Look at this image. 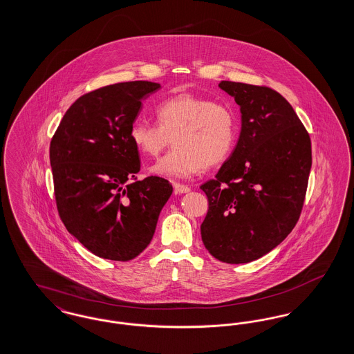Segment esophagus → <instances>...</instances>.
Masks as SVG:
<instances>
[{"label": "esophagus", "mask_w": 354, "mask_h": 354, "mask_svg": "<svg viewBox=\"0 0 354 354\" xmlns=\"http://www.w3.org/2000/svg\"><path fill=\"white\" fill-rule=\"evenodd\" d=\"M174 189L176 194H187L191 191L188 185H180V183H174Z\"/></svg>", "instance_id": "1"}]
</instances>
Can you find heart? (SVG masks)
Segmentation results:
<instances>
[{"instance_id":"obj_1","label":"heart","mask_w":354,"mask_h":354,"mask_svg":"<svg viewBox=\"0 0 354 354\" xmlns=\"http://www.w3.org/2000/svg\"><path fill=\"white\" fill-rule=\"evenodd\" d=\"M156 118L159 124L138 119L130 129L131 142L147 156H158L174 138L175 149L152 166L153 175L189 178L225 160L235 146V115L212 100L179 94L156 107Z\"/></svg>"}]
</instances>
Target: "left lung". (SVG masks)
I'll return each instance as SVG.
<instances>
[{"mask_svg":"<svg viewBox=\"0 0 354 354\" xmlns=\"http://www.w3.org/2000/svg\"><path fill=\"white\" fill-rule=\"evenodd\" d=\"M240 107L235 149L202 185L207 251L228 264L251 263L276 248L300 218L312 166L310 139L293 107L270 87L221 81Z\"/></svg>","mask_w":354,"mask_h":354,"instance_id":"left-lung-1","label":"left lung"}]
</instances>
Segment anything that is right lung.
<instances>
[{
  "mask_svg": "<svg viewBox=\"0 0 354 354\" xmlns=\"http://www.w3.org/2000/svg\"><path fill=\"white\" fill-rule=\"evenodd\" d=\"M160 88L134 81L87 93L70 106L51 139L59 216L68 232L102 259L129 261L143 252L172 194L163 178L133 180L140 158L130 129L142 101Z\"/></svg>",
  "mask_w": 354,
  "mask_h": 354,
  "instance_id": "obj_1",
  "label": "right lung"
}]
</instances>
